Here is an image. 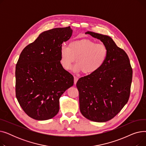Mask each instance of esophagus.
<instances>
[{
  "instance_id": "esophagus-1",
  "label": "esophagus",
  "mask_w": 146,
  "mask_h": 146,
  "mask_svg": "<svg viewBox=\"0 0 146 146\" xmlns=\"http://www.w3.org/2000/svg\"><path fill=\"white\" fill-rule=\"evenodd\" d=\"M78 80V77H76V76H74V85H76V83H77Z\"/></svg>"
}]
</instances>
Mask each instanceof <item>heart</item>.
<instances>
[{"label":"heart","instance_id":"heart-1","mask_svg":"<svg viewBox=\"0 0 146 146\" xmlns=\"http://www.w3.org/2000/svg\"><path fill=\"white\" fill-rule=\"evenodd\" d=\"M60 54V63L64 70L70 68L76 58L77 64L74 67V70L90 74L98 71L104 65L108 56V50L104 44L82 38L71 41L68 46L61 45Z\"/></svg>","mask_w":146,"mask_h":146}]
</instances>
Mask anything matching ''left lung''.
I'll return each mask as SVG.
<instances>
[{
  "label": "left lung",
  "instance_id": "obj_1",
  "mask_svg": "<svg viewBox=\"0 0 146 146\" xmlns=\"http://www.w3.org/2000/svg\"><path fill=\"white\" fill-rule=\"evenodd\" d=\"M86 34L104 43L108 56L98 71L80 78L76 83L80 111L90 121L106 122L115 117L128 101L133 69L127 53L110 36L90 31Z\"/></svg>",
  "mask_w": 146,
  "mask_h": 146
}]
</instances>
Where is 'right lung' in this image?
<instances>
[{"label":"right lung","instance_id":"right-lung-1","mask_svg":"<svg viewBox=\"0 0 146 146\" xmlns=\"http://www.w3.org/2000/svg\"><path fill=\"white\" fill-rule=\"evenodd\" d=\"M72 32L70 27L46 31L19 56L15 70L16 97L22 110L34 119L56 116L60 98L73 85V76L60 63V47Z\"/></svg>","mask_w":146,"mask_h":146}]
</instances>
